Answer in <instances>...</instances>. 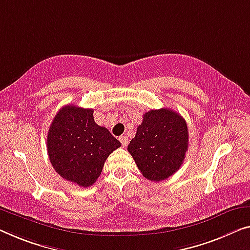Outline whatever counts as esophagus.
I'll return each mask as SVG.
<instances>
[{
  "label": "esophagus",
  "instance_id": "34e87169",
  "mask_svg": "<svg viewBox=\"0 0 250 250\" xmlns=\"http://www.w3.org/2000/svg\"><path fill=\"white\" fill-rule=\"evenodd\" d=\"M119 140L121 141L122 146H124V147H125L126 145H128V138H126V136H125V135L120 136V138H119Z\"/></svg>",
  "mask_w": 250,
  "mask_h": 250
}]
</instances>
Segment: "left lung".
Segmentation results:
<instances>
[{"mask_svg": "<svg viewBox=\"0 0 250 250\" xmlns=\"http://www.w3.org/2000/svg\"><path fill=\"white\" fill-rule=\"evenodd\" d=\"M188 148V129L181 114L169 109L144 114L128 151L149 181L161 182L176 173Z\"/></svg>", "mask_w": 250, "mask_h": 250, "instance_id": "8db88e82", "label": "left lung"}]
</instances>
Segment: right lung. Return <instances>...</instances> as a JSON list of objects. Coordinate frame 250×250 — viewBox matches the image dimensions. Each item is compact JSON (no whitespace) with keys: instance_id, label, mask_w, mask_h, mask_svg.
Instances as JSON below:
<instances>
[{"instance_id":"1","label":"right lung","mask_w":250,"mask_h":250,"mask_svg":"<svg viewBox=\"0 0 250 250\" xmlns=\"http://www.w3.org/2000/svg\"><path fill=\"white\" fill-rule=\"evenodd\" d=\"M93 109L66 105L55 115L47 136L54 169L78 186L93 185L109 155L121 146L109 130L95 124Z\"/></svg>"}]
</instances>
